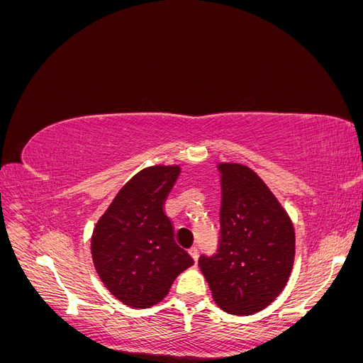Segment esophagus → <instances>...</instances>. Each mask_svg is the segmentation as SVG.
<instances>
[{
  "label": "esophagus",
  "mask_w": 363,
  "mask_h": 363,
  "mask_svg": "<svg viewBox=\"0 0 363 363\" xmlns=\"http://www.w3.org/2000/svg\"><path fill=\"white\" fill-rule=\"evenodd\" d=\"M189 255H191V256H192V259L196 262V260H199L200 251H199V248H196V247H191V248H189Z\"/></svg>",
  "instance_id": "34e87169"
}]
</instances>
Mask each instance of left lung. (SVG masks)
I'll return each mask as SVG.
<instances>
[{
  "label": "left lung",
  "instance_id": "1",
  "mask_svg": "<svg viewBox=\"0 0 363 363\" xmlns=\"http://www.w3.org/2000/svg\"><path fill=\"white\" fill-rule=\"evenodd\" d=\"M223 201L213 255L199 265L216 304L228 313L251 315L286 286L295 256L288 213L259 175L244 164L221 163Z\"/></svg>",
  "mask_w": 363,
  "mask_h": 363
}]
</instances>
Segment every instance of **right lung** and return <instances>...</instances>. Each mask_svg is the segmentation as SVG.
Returning <instances> with one entry per match:
<instances>
[{
	"mask_svg": "<svg viewBox=\"0 0 363 363\" xmlns=\"http://www.w3.org/2000/svg\"><path fill=\"white\" fill-rule=\"evenodd\" d=\"M180 174L179 167H151L118 192L98 221L92 257L106 288L127 306L145 309L169 292L194 259L175 242L164 201Z\"/></svg>",
	"mask_w": 363,
	"mask_h": 363,
	"instance_id": "1",
	"label": "right lung"
}]
</instances>
